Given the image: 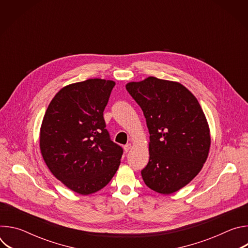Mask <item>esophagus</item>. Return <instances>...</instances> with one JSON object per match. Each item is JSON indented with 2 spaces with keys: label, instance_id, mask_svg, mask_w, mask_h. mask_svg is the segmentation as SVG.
<instances>
[{
  "label": "esophagus",
  "instance_id": "esophagus-1",
  "mask_svg": "<svg viewBox=\"0 0 248 248\" xmlns=\"http://www.w3.org/2000/svg\"><path fill=\"white\" fill-rule=\"evenodd\" d=\"M131 147H132V144H131V143H127L126 145H124V152H125V153H127V152L131 149Z\"/></svg>",
  "mask_w": 248,
  "mask_h": 248
}]
</instances>
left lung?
Listing matches in <instances>:
<instances>
[{
    "mask_svg": "<svg viewBox=\"0 0 248 248\" xmlns=\"http://www.w3.org/2000/svg\"><path fill=\"white\" fill-rule=\"evenodd\" d=\"M149 129V162L141 170L145 185L171 194L188 185L203 168L210 128L195 96L182 83L149 77L126 83Z\"/></svg>",
    "mask_w": 248,
    "mask_h": 248,
    "instance_id": "8db88e82",
    "label": "left lung"
}]
</instances>
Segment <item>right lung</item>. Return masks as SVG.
Returning <instances> with one entry per match:
<instances>
[{
  "instance_id": "add662e5",
  "label": "right lung",
  "mask_w": 248,
  "mask_h": 248,
  "mask_svg": "<svg viewBox=\"0 0 248 248\" xmlns=\"http://www.w3.org/2000/svg\"><path fill=\"white\" fill-rule=\"evenodd\" d=\"M115 85L90 78L62 87L41 124L44 162L56 179L81 195L107 186L121 164L123 149L110 139L103 117Z\"/></svg>"
}]
</instances>
